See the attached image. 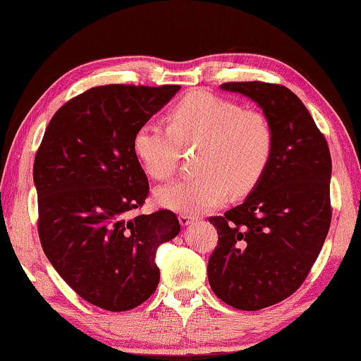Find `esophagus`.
<instances>
[{"label": "esophagus", "mask_w": 361, "mask_h": 361, "mask_svg": "<svg viewBox=\"0 0 361 361\" xmlns=\"http://www.w3.org/2000/svg\"><path fill=\"white\" fill-rule=\"evenodd\" d=\"M178 219H180V223H181V226H188V224H191V223H194L195 219V216H192V215H186V213H181V215L178 216Z\"/></svg>", "instance_id": "esophagus-1"}]
</instances>
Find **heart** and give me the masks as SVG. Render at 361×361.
<instances>
[{
    "label": "heart",
    "instance_id": "heart-1",
    "mask_svg": "<svg viewBox=\"0 0 361 361\" xmlns=\"http://www.w3.org/2000/svg\"><path fill=\"white\" fill-rule=\"evenodd\" d=\"M167 124L143 122L133 135V152L154 181L175 173L178 146L199 145L194 166L200 175L157 189L164 209L199 213L224 204L231 189L247 194L258 185L274 152V130L256 109H242L205 90L183 97L167 113Z\"/></svg>",
    "mask_w": 361,
    "mask_h": 361
}]
</instances>
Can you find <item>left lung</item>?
<instances>
[{"mask_svg":"<svg viewBox=\"0 0 361 361\" xmlns=\"http://www.w3.org/2000/svg\"><path fill=\"white\" fill-rule=\"evenodd\" d=\"M262 108L274 130L267 170L245 202L210 216L218 245L209 282L223 302L259 310L291 296L307 277L331 223V156L302 102L280 84L224 82Z\"/></svg>","mask_w":361,"mask_h":361,"instance_id":"8db88e82","label":"left lung"}]
</instances>
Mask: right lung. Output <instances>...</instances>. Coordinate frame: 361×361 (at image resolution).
Returning a JSON list of instances; mask_svg holds the SVG:
<instances>
[{
  "instance_id": "right-lung-1",
  "label": "right lung",
  "mask_w": 361,
  "mask_h": 361,
  "mask_svg": "<svg viewBox=\"0 0 361 361\" xmlns=\"http://www.w3.org/2000/svg\"><path fill=\"white\" fill-rule=\"evenodd\" d=\"M178 89L85 90L57 109L36 151L41 247L79 296L109 312L137 307L156 291V248L180 232L170 210L130 216L149 192L133 135Z\"/></svg>"
}]
</instances>
